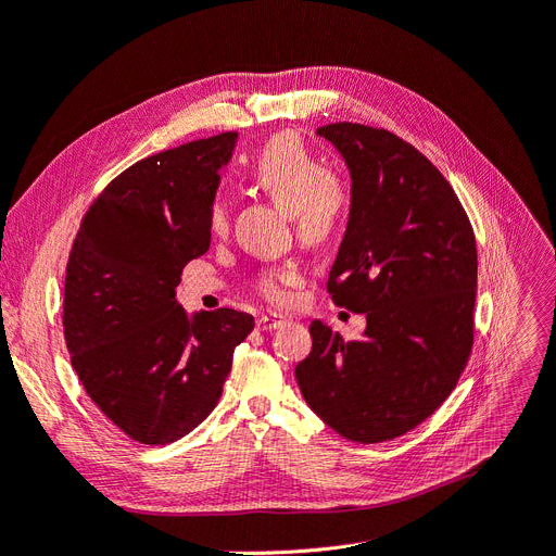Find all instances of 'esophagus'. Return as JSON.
<instances>
[{
  "instance_id": "obj_1",
  "label": "esophagus",
  "mask_w": 556,
  "mask_h": 556,
  "mask_svg": "<svg viewBox=\"0 0 556 556\" xmlns=\"http://www.w3.org/2000/svg\"><path fill=\"white\" fill-rule=\"evenodd\" d=\"M283 325V318L281 316H261L258 320H256V330H261V332H273V330H277V327H281Z\"/></svg>"
}]
</instances>
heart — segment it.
Segmentation results:
<instances>
[{
  "mask_svg": "<svg viewBox=\"0 0 556 556\" xmlns=\"http://www.w3.org/2000/svg\"><path fill=\"white\" fill-rule=\"evenodd\" d=\"M250 178L263 194L291 213L295 233L306 247L334 242L351 215V185L337 169L323 167L293 132H279L263 143L250 164ZM208 226L213 233H224L229 226V203L222 197L211 203ZM298 283V267H267L256 279V291L270 304H286Z\"/></svg>",
  "mask_w": 556,
  "mask_h": 556,
  "instance_id": "heart-1",
  "label": "heart"
}]
</instances>
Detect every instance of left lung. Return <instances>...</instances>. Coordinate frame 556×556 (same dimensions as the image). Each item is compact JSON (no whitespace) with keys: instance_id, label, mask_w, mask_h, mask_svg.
Segmentation results:
<instances>
[{"instance_id":"1","label":"left lung","mask_w":556,"mask_h":556,"mask_svg":"<svg viewBox=\"0 0 556 556\" xmlns=\"http://www.w3.org/2000/svg\"><path fill=\"white\" fill-rule=\"evenodd\" d=\"M353 205L327 293L366 314L345 341L314 320L295 366L304 401L339 435L376 444L419 426L454 392L475 345L477 240L448 180L384 128L330 123Z\"/></svg>"}]
</instances>
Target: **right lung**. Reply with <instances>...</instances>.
Here are the masks:
<instances>
[{"label":"right lung","instance_id":"1","mask_svg":"<svg viewBox=\"0 0 556 556\" xmlns=\"http://www.w3.org/2000/svg\"><path fill=\"white\" fill-rule=\"evenodd\" d=\"M238 132L135 162L79 222L66 263L64 337L89 399L121 433L162 446L213 413L233 351L254 330L236 309L192 320L182 267L208 252V208Z\"/></svg>","mask_w":556,"mask_h":556}]
</instances>
